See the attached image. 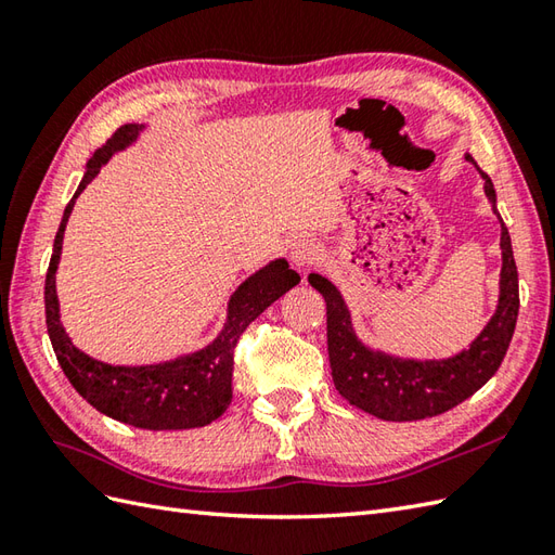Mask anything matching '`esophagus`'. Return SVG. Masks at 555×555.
I'll list each match as a JSON object with an SVG mask.
<instances>
[{
    "instance_id": "1",
    "label": "esophagus",
    "mask_w": 555,
    "mask_h": 555,
    "mask_svg": "<svg viewBox=\"0 0 555 555\" xmlns=\"http://www.w3.org/2000/svg\"><path fill=\"white\" fill-rule=\"evenodd\" d=\"M317 259H320V245H317L308 235L302 238H296L291 245V262L296 264L298 269H308L312 267Z\"/></svg>"
}]
</instances>
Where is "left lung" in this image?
I'll return each instance as SVG.
<instances>
[{"instance_id":"1","label":"left lung","mask_w":555,"mask_h":555,"mask_svg":"<svg viewBox=\"0 0 555 555\" xmlns=\"http://www.w3.org/2000/svg\"><path fill=\"white\" fill-rule=\"evenodd\" d=\"M467 162H477L465 155ZM485 193L501 221V293L496 312L467 350L446 360H403L372 350L352 332L350 312L338 288L322 274H310L308 281L326 300V344L328 362L336 391L350 405L388 422H412L436 417L463 403L485 386L505 358L515 332L520 291H517V267L513 257L511 233L496 209V191L489 176L477 167Z\"/></svg>"}]
</instances>
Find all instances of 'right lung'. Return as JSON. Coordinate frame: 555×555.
<instances>
[{
	"instance_id": "add662e5",
	"label": "right lung",
	"mask_w": 555,
	"mask_h": 555,
	"mask_svg": "<svg viewBox=\"0 0 555 555\" xmlns=\"http://www.w3.org/2000/svg\"><path fill=\"white\" fill-rule=\"evenodd\" d=\"M143 131V126L126 124L104 143L95 155L88 159L86 176L78 185L76 195L64 209L62 223H59L54 250L44 279V314L47 334H50L56 360L68 376L70 386L98 408L102 415L133 424L138 429H195L215 422L223 415L231 403V376H233V350L238 338L250 322H255L271 302L279 300L286 291L300 284V276L288 267L286 259H274L267 267L247 276L235 288L229 300L227 324L221 334L203 350L191 356L176 358L159 364H143V367H119L92 360L86 352L70 344L59 320L56 300V267L62 257V243L66 221L76 197L86 191V185L95 179L114 152L126 150Z\"/></svg>"
}]
</instances>
